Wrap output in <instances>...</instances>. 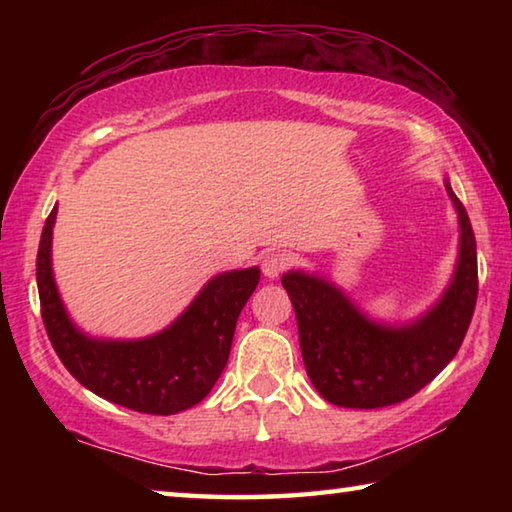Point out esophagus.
<instances>
[{
  "mask_svg": "<svg viewBox=\"0 0 512 512\" xmlns=\"http://www.w3.org/2000/svg\"><path fill=\"white\" fill-rule=\"evenodd\" d=\"M291 266V255L287 253H271L264 257L262 262V271L266 277H271V280H275V277H280L287 268Z\"/></svg>",
  "mask_w": 512,
  "mask_h": 512,
  "instance_id": "esophagus-1",
  "label": "esophagus"
}]
</instances>
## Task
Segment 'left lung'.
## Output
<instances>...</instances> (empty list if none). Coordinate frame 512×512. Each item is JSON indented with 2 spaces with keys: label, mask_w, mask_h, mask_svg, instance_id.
Returning <instances> with one entry per match:
<instances>
[{
  "label": "left lung",
  "mask_w": 512,
  "mask_h": 512,
  "mask_svg": "<svg viewBox=\"0 0 512 512\" xmlns=\"http://www.w3.org/2000/svg\"><path fill=\"white\" fill-rule=\"evenodd\" d=\"M461 223V255L445 296L418 323L375 325L316 275H282L296 309L302 361L316 391L348 409H381L413 397L456 357L479 293L476 239L463 203L445 183Z\"/></svg>",
  "instance_id": "obj_1"
}]
</instances>
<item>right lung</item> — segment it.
I'll list each match as a JSON object with an SVG mask.
<instances>
[{
	"label": "right lung",
	"mask_w": 512,
	"mask_h": 512,
	"mask_svg": "<svg viewBox=\"0 0 512 512\" xmlns=\"http://www.w3.org/2000/svg\"><path fill=\"white\" fill-rule=\"evenodd\" d=\"M42 228L36 280L40 314L58 359L74 379L103 400L126 409L171 415L212 391L230 357L241 309L259 284V268L216 275L176 323L142 341H97L67 318L51 275V228Z\"/></svg>",
	"instance_id": "1"
}]
</instances>
